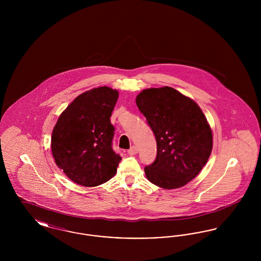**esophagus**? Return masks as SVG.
Masks as SVG:
<instances>
[{
  "mask_svg": "<svg viewBox=\"0 0 261 261\" xmlns=\"http://www.w3.org/2000/svg\"><path fill=\"white\" fill-rule=\"evenodd\" d=\"M137 152H138V149L135 146H133V147H131V149H128V153L130 155H134V154H136Z\"/></svg>",
  "mask_w": 261,
  "mask_h": 261,
  "instance_id": "34e87169",
  "label": "esophagus"
}]
</instances>
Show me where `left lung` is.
Listing matches in <instances>:
<instances>
[{
  "mask_svg": "<svg viewBox=\"0 0 261 261\" xmlns=\"http://www.w3.org/2000/svg\"><path fill=\"white\" fill-rule=\"evenodd\" d=\"M136 103L158 145L155 161L145 167L148 180L167 190L185 186L211 155L213 139L206 117L194 99L167 86L143 90Z\"/></svg>",
  "mask_w": 261,
  "mask_h": 261,
  "instance_id": "obj_1",
  "label": "left lung"
}]
</instances>
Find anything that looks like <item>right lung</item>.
<instances>
[{
	"mask_svg": "<svg viewBox=\"0 0 261 261\" xmlns=\"http://www.w3.org/2000/svg\"><path fill=\"white\" fill-rule=\"evenodd\" d=\"M118 91L102 86L79 95L62 112L51 133L55 162L78 185H101L116 174L119 154L112 149L111 123Z\"/></svg>",
	"mask_w": 261,
	"mask_h": 261,
	"instance_id": "1",
	"label": "right lung"
}]
</instances>
